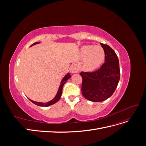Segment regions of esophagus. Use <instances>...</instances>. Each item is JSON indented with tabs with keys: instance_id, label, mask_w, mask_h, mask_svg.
<instances>
[{
	"instance_id": "34e87169",
	"label": "esophagus",
	"mask_w": 146,
	"mask_h": 146,
	"mask_svg": "<svg viewBox=\"0 0 146 146\" xmlns=\"http://www.w3.org/2000/svg\"><path fill=\"white\" fill-rule=\"evenodd\" d=\"M70 70L71 73H77L78 71V66L76 64H73L70 67Z\"/></svg>"
}]
</instances>
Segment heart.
<instances>
[{"instance_id": "1", "label": "heart", "mask_w": 146, "mask_h": 146, "mask_svg": "<svg viewBox=\"0 0 146 146\" xmlns=\"http://www.w3.org/2000/svg\"><path fill=\"white\" fill-rule=\"evenodd\" d=\"M83 56L86 57L84 67L86 70H92L103 62L105 52L100 46H85L81 50Z\"/></svg>"}]
</instances>
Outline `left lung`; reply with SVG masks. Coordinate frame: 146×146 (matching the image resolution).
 <instances>
[{
    "mask_svg": "<svg viewBox=\"0 0 146 146\" xmlns=\"http://www.w3.org/2000/svg\"><path fill=\"white\" fill-rule=\"evenodd\" d=\"M105 52V63L94 72H82V93L84 98L99 102L111 97L120 79L117 56L109 46L100 43Z\"/></svg>",
    "mask_w": 146,
    "mask_h": 146,
    "instance_id": "1",
    "label": "left lung"
}]
</instances>
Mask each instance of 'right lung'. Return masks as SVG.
Listing matches in <instances>:
<instances>
[{
	"mask_svg": "<svg viewBox=\"0 0 146 146\" xmlns=\"http://www.w3.org/2000/svg\"><path fill=\"white\" fill-rule=\"evenodd\" d=\"M39 43V42H35L34 44H33L32 45H31V46H32L33 45H35L36 44H38ZM30 46V47H31ZM71 77V76H70L69 73H68L66 75V76L64 77V78L62 79V80H61V83H60V85L59 86V89L58 90V92H57L56 93V95L55 96V98L53 99L52 100H51L50 101L48 102H46V103H42V102H35V101H33L32 100H31L30 99H29L31 102H32V103H33L34 104L38 106H40V107H48V106H50V105H52L53 104H55L56 102H58L61 96V94H62V91H63V87L64 85V83L66 82V81H67L68 79Z\"/></svg>",
	"mask_w": 146,
	"mask_h": 146,
	"instance_id": "add662e5",
	"label": "right lung"
}]
</instances>
